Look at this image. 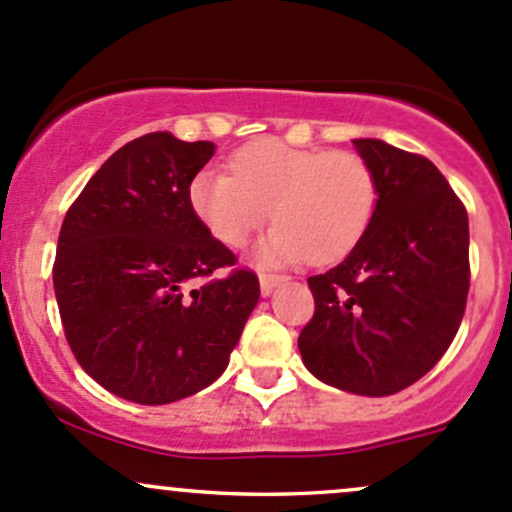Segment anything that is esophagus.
Segmentation results:
<instances>
[{
	"mask_svg": "<svg viewBox=\"0 0 512 512\" xmlns=\"http://www.w3.org/2000/svg\"><path fill=\"white\" fill-rule=\"evenodd\" d=\"M289 282V277L286 274H274V272H262L260 274V289H262V296H269L274 291V286Z\"/></svg>",
	"mask_w": 512,
	"mask_h": 512,
	"instance_id": "34e87169",
	"label": "esophagus"
}]
</instances>
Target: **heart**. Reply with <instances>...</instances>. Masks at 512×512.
I'll return each instance as SVG.
<instances>
[{
  "label": "heart",
  "instance_id": "obj_1",
  "mask_svg": "<svg viewBox=\"0 0 512 512\" xmlns=\"http://www.w3.org/2000/svg\"><path fill=\"white\" fill-rule=\"evenodd\" d=\"M230 172L201 170L189 184L199 221L228 247L277 221L260 260L338 262L359 245L379 206L376 174L352 150L294 148L260 138L230 157Z\"/></svg>",
  "mask_w": 512,
  "mask_h": 512
}]
</instances>
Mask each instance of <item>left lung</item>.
<instances>
[{
    "label": "left lung",
    "mask_w": 512,
    "mask_h": 512,
    "mask_svg": "<svg viewBox=\"0 0 512 512\" xmlns=\"http://www.w3.org/2000/svg\"><path fill=\"white\" fill-rule=\"evenodd\" d=\"M372 165L379 206L338 267L308 277L316 311L299 335L303 364L335 389L391 396L440 362L469 294V216L423 155L352 140Z\"/></svg>",
    "instance_id": "1"
}]
</instances>
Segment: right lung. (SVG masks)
I'll list each match as a JSON object with an SVG mask.
<instances>
[{
  "instance_id": "1",
  "label": "right lung",
  "mask_w": 512,
  "mask_h": 512,
  "mask_svg": "<svg viewBox=\"0 0 512 512\" xmlns=\"http://www.w3.org/2000/svg\"><path fill=\"white\" fill-rule=\"evenodd\" d=\"M216 148L167 131L116 150L65 213L53 286L67 345L106 391L162 406L213 384L260 279L199 221L189 184ZM228 268L226 278H213Z\"/></svg>"
}]
</instances>
